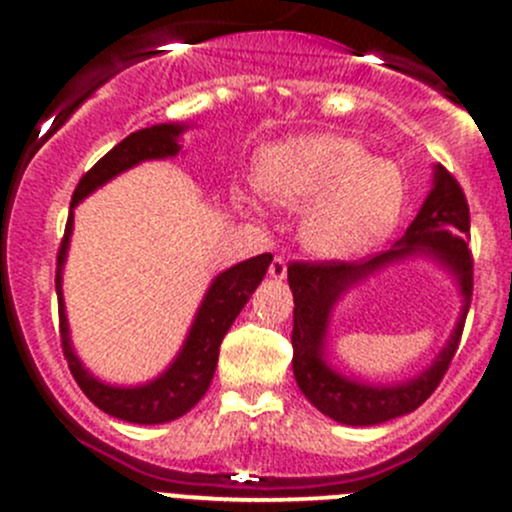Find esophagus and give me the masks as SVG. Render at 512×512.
Instances as JSON below:
<instances>
[{
    "label": "esophagus",
    "instance_id": "esophagus-1",
    "mask_svg": "<svg viewBox=\"0 0 512 512\" xmlns=\"http://www.w3.org/2000/svg\"><path fill=\"white\" fill-rule=\"evenodd\" d=\"M270 277H275V280H285L287 277L285 255H275V260H272V265H270Z\"/></svg>",
    "mask_w": 512,
    "mask_h": 512
}]
</instances>
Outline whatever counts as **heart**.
Masks as SVG:
<instances>
[{"instance_id":"heart-1","label":"heart","mask_w":512,"mask_h":512,"mask_svg":"<svg viewBox=\"0 0 512 512\" xmlns=\"http://www.w3.org/2000/svg\"><path fill=\"white\" fill-rule=\"evenodd\" d=\"M255 185L270 203L309 208L302 240L324 257H347L384 240L406 200L396 163L371 158L344 136H302L270 146L255 165ZM242 205H252L240 195Z\"/></svg>"}]
</instances>
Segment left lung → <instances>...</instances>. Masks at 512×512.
<instances>
[{"label":"left lung","instance_id":"left-lung-1","mask_svg":"<svg viewBox=\"0 0 512 512\" xmlns=\"http://www.w3.org/2000/svg\"><path fill=\"white\" fill-rule=\"evenodd\" d=\"M468 240H471V210H468L466 193L461 183L438 163L431 193L423 200L406 235L391 250L366 262L322 260L292 262L287 267L289 289L294 294V379L302 394L324 416L347 426H376L396 416L411 414L438 389L461 342L463 324L471 307L473 255L468 250ZM411 254H428L441 261L457 277L462 289L464 314L444 352L421 377L399 387L359 385L329 370L323 361V334L336 299L354 281L389 261Z\"/></svg>","mask_w":512,"mask_h":512}]
</instances>
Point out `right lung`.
<instances>
[{
  "label": "right lung",
  "instance_id": "right-lung-1",
  "mask_svg": "<svg viewBox=\"0 0 512 512\" xmlns=\"http://www.w3.org/2000/svg\"><path fill=\"white\" fill-rule=\"evenodd\" d=\"M183 128L185 126H178V123H160V126L131 133V136L123 138L118 146H113L106 156L98 160L89 173H84V178L76 185L74 195H71V213L69 220H66L59 255H56V297H59L61 349H64V356L69 361V369L74 374L76 384L89 396L91 404L106 411L108 416H116L128 423H146V426L180 418L203 399L210 381H213L215 366H218L220 342H223L230 324L235 322V317L245 307L257 285H260L272 262L270 252H262V255L250 257V260L240 262V265L230 267V270L220 272L215 277L208 294H205L203 304H200L198 314H195V322L190 327L183 349H180L173 364L158 379L148 381L143 386H133V389H121V386H108L103 381L94 379L81 366L79 356L74 354V347H71L69 322H66L64 312V294H61V267H64L66 250H69L71 227H74V208L79 205V200H84L86 195L94 193L103 183L116 178L123 170L138 165L141 160L178 156V136L183 133Z\"/></svg>",
  "mask_w": 512,
  "mask_h": 512
}]
</instances>
